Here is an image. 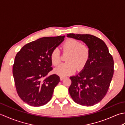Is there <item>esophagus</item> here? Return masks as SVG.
Listing matches in <instances>:
<instances>
[{
  "mask_svg": "<svg viewBox=\"0 0 125 125\" xmlns=\"http://www.w3.org/2000/svg\"><path fill=\"white\" fill-rule=\"evenodd\" d=\"M65 78V76H60V79H61V81H63Z\"/></svg>",
  "mask_w": 125,
  "mask_h": 125,
  "instance_id": "1",
  "label": "esophagus"
}]
</instances>
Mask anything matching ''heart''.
Masks as SVG:
<instances>
[{"instance_id": "1", "label": "heart", "mask_w": 125, "mask_h": 125, "mask_svg": "<svg viewBox=\"0 0 125 125\" xmlns=\"http://www.w3.org/2000/svg\"><path fill=\"white\" fill-rule=\"evenodd\" d=\"M63 50L68 53L66 58L67 62L61 64L55 69V73L61 76H67L73 73L77 69H82L90 57V49L88 46L82 44L75 39H68L63 44ZM50 60L52 65L57 66L60 63V52L57 48L52 50L50 55Z\"/></svg>"}]
</instances>
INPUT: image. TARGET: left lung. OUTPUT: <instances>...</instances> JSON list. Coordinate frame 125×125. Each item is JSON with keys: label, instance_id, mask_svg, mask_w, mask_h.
<instances>
[{"label": "left lung", "instance_id": "1", "mask_svg": "<svg viewBox=\"0 0 125 125\" xmlns=\"http://www.w3.org/2000/svg\"><path fill=\"white\" fill-rule=\"evenodd\" d=\"M68 38L84 42L90 49L89 59L77 75L71 76L69 92L78 104L91 106L106 94L114 73V61L106 45L90 34H67Z\"/></svg>", "mask_w": 125, "mask_h": 125}]
</instances>
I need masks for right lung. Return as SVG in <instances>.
<instances>
[{
  "instance_id": "add662e5",
  "label": "right lung",
  "mask_w": 125,
  "mask_h": 125,
  "mask_svg": "<svg viewBox=\"0 0 125 125\" xmlns=\"http://www.w3.org/2000/svg\"><path fill=\"white\" fill-rule=\"evenodd\" d=\"M64 36L43 37L25 45L16 55L13 75L19 96L32 106H43L52 97L60 81L52 70L50 55L64 41Z\"/></svg>"
}]
</instances>
